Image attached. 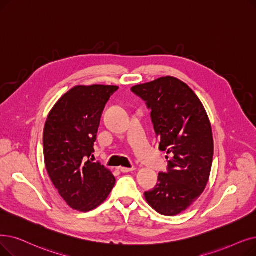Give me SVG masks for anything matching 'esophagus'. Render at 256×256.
<instances>
[{
    "label": "esophagus",
    "instance_id": "obj_1",
    "mask_svg": "<svg viewBox=\"0 0 256 256\" xmlns=\"http://www.w3.org/2000/svg\"><path fill=\"white\" fill-rule=\"evenodd\" d=\"M119 170L122 172H134L135 170L134 168H120Z\"/></svg>",
    "mask_w": 256,
    "mask_h": 256
}]
</instances>
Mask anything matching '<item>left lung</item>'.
Wrapping results in <instances>:
<instances>
[{"mask_svg": "<svg viewBox=\"0 0 256 256\" xmlns=\"http://www.w3.org/2000/svg\"><path fill=\"white\" fill-rule=\"evenodd\" d=\"M132 91L152 108L159 148L168 156V172H160L154 190L144 192L158 214L172 216L202 194L214 159V137L206 110L196 93L172 76L137 84Z\"/></svg>", "mask_w": 256, "mask_h": 256, "instance_id": "obj_1", "label": "left lung"}]
</instances>
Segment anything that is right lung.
<instances>
[{
    "mask_svg": "<svg viewBox=\"0 0 256 256\" xmlns=\"http://www.w3.org/2000/svg\"><path fill=\"white\" fill-rule=\"evenodd\" d=\"M117 86H76L54 104L44 128L46 170L60 196L72 209L86 212L102 205L116 179L90 160L106 104Z\"/></svg>",
    "mask_w": 256,
    "mask_h": 256,
    "instance_id": "obj_1",
    "label": "right lung"
}]
</instances>
